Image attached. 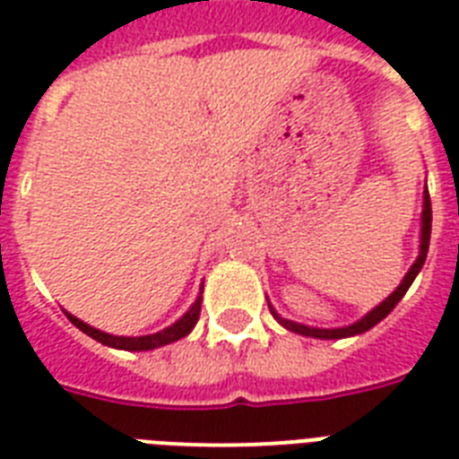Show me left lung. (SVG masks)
<instances>
[{
	"instance_id": "left-lung-1",
	"label": "left lung",
	"mask_w": 459,
	"mask_h": 459,
	"mask_svg": "<svg viewBox=\"0 0 459 459\" xmlns=\"http://www.w3.org/2000/svg\"><path fill=\"white\" fill-rule=\"evenodd\" d=\"M429 236H432V200H429V191H425V195H422V226H420V254H418V259H415V264L408 268V273L403 275L402 284H399V287H396L394 291H392V294L387 296L383 303H380V306L373 307L371 313L364 315L359 322H354V325H350V326H341V329H317V326L299 325V322H291V319L280 317V315L275 313V307L268 303L273 317H275L277 322L284 326V329L294 331V333H301V336H310V338H325V341H331V338H348V336H357V333H364V331H368L371 326L378 325L380 319L387 317V315L394 310L396 303L402 301L403 294L408 291V287L413 284L415 275H418V273L422 271V265H425L427 249H429Z\"/></svg>"
}]
</instances>
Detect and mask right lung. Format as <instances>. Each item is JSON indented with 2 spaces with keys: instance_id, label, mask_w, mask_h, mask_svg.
<instances>
[{
  "instance_id": "obj_1",
  "label": "right lung",
  "mask_w": 459,
  "mask_h": 459,
  "mask_svg": "<svg viewBox=\"0 0 459 459\" xmlns=\"http://www.w3.org/2000/svg\"><path fill=\"white\" fill-rule=\"evenodd\" d=\"M200 294H203V291H200ZM200 303H203V296H198L194 306L186 310V315L177 319L172 326L158 331V333H149V336H137V338L111 336V333H105V331L92 329V326H88L86 322H81V319L74 317V315H69V313L65 315H67V319L76 326V329H81L83 333H88L91 338L102 342V345H109V348H118V350H130V352H142V350H153V348H160V345H168V342H175L179 341V338L186 336V333H191V329H194L195 322H198L200 317Z\"/></svg>"
}]
</instances>
